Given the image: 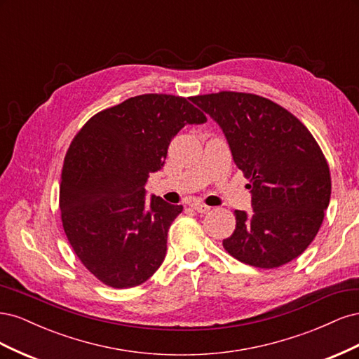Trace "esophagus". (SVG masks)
Listing matches in <instances>:
<instances>
[{
    "mask_svg": "<svg viewBox=\"0 0 359 359\" xmlns=\"http://www.w3.org/2000/svg\"><path fill=\"white\" fill-rule=\"evenodd\" d=\"M191 208H193L194 211L201 212V214H205V212H208V211L211 210L208 205H205V203H202V202H193V203H191Z\"/></svg>",
    "mask_w": 359,
    "mask_h": 359,
    "instance_id": "34e87169",
    "label": "esophagus"
}]
</instances>
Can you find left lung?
<instances>
[{
	"label": "left lung",
	"instance_id": "8db88e82",
	"mask_svg": "<svg viewBox=\"0 0 359 359\" xmlns=\"http://www.w3.org/2000/svg\"><path fill=\"white\" fill-rule=\"evenodd\" d=\"M191 102L223 130L238 169L250 178L253 212L236 210L226 252L256 268L297 259L319 232L331 177L316 140L297 116L264 97L222 91Z\"/></svg>",
	"mask_w": 359,
	"mask_h": 359
}]
</instances>
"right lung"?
<instances>
[{
    "instance_id": "obj_1",
    "label": "right lung",
    "mask_w": 359,
    "mask_h": 359,
    "mask_svg": "<svg viewBox=\"0 0 359 359\" xmlns=\"http://www.w3.org/2000/svg\"><path fill=\"white\" fill-rule=\"evenodd\" d=\"M190 99L144 94L94 115L67 151L60 184L64 232L85 268L104 285L144 283L161 265L168 231L182 211L151 194L173 136L206 116Z\"/></svg>"
}]
</instances>
